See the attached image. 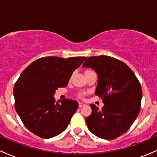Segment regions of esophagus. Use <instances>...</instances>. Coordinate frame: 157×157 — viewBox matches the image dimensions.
I'll return each mask as SVG.
<instances>
[{"label": "esophagus", "mask_w": 157, "mask_h": 157, "mask_svg": "<svg viewBox=\"0 0 157 157\" xmlns=\"http://www.w3.org/2000/svg\"><path fill=\"white\" fill-rule=\"evenodd\" d=\"M85 104L83 103V102H79V107L81 108L82 107V106H84Z\"/></svg>", "instance_id": "obj_1"}]
</instances>
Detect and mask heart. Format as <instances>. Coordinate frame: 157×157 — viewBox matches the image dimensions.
Wrapping results in <instances>:
<instances>
[{"instance_id":"obj_1","label":"heart","mask_w":157,"mask_h":157,"mask_svg":"<svg viewBox=\"0 0 157 157\" xmlns=\"http://www.w3.org/2000/svg\"><path fill=\"white\" fill-rule=\"evenodd\" d=\"M80 96H83V94H80Z\"/></svg>"}]
</instances>
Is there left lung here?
I'll use <instances>...</instances> for the list:
<instances>
[{
    "label": "left lung",
    "mask_w": 157,
    "mask_h": 157,
    "mask_svg": "<svg viewBox=\"0 0 157 157\" xmlns=\"http://www.w3.org/2000/svg\"><path fill=\"white\" fill-rule=\"evenodd\" d=\"M83 68L94 70L98 76L95 94L104 106L86 119L89 131L98 137L114 140L131 128L140 111L142 91L134 71L121 60L105 55L86 58Z\"/></svg>",
    "instance_id": "1"
}]
</instances>
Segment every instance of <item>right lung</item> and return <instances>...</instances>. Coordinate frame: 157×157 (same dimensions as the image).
Listing matches in <instances>:
<instances>
[{
	"label": "right lung",
	"mask_w": 157,
	"mask_h": 157,
	"mask_svg": "<svg viewBox=\"0 0 157 157\" xmlns=\"http://www.w3.org/2000/svg\"><path fill=\"white\" fill-rule=\"evenodd\" d=\"M86 57H41L20 75L14 87L17 114L27 128L41 138L54 137L67 128L78 102L66 99L55 102L58 88L66 87Z\"/></svg>",
	"instance_id": "obj_1"
}]
</instances>
